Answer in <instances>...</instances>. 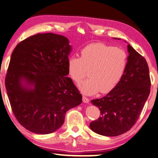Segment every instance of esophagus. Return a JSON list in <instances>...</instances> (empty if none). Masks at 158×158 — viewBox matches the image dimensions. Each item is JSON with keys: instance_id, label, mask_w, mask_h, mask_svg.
Segmentation results:
<instances>
[{"instance_id": "1", "label": "esophagus", "mask_w": 158, "mask_h": 158, "mask_svg": "<svg viewBox=\"0 0 158 158\" xmlns=\"http://www.w3.org/2000/svg\"><path fill=\"white\" fill-rule=\"evenodd\" d=\"M83 101L84 102V103H89V99L88 98H87L86 97H85V96H83Z\"/></svg>"}]
</instances>
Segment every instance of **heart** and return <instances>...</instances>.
Returning <instances> with one entry per match:
<instances>
[{
	"mask_svg": "<svg viewBox=\"0 0 158 158\" xmlns=\"http://www.w3.org/2000/svg\"><path fill=\"white\" fill-rule=\"evenodd\" d=\"M128 57L122 48L104 43H94L83 48L81 57L72 56L68 60V70L71 78L79 84L87 75L89 77L81 85L86 94L101 92L108 93L118 85L124 75Z\"/></svg>",
	"mask_w": 158,
	"mask_h": 158,
	"instance_id": "heart-1",
	"label": "heart"
}]
</instances>
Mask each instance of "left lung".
<instances>
[{
	"label": "left lung",
	"instance_id": "obj_1",
	"mask_svg": "<svg viewBox=\"0 0 158 158\" xmlns=\"http://www.w3.org/2000/svg\"><path fill=\"white\" fill-rule=\"evenodd\" d=\"M129 57L124 75L106 97L92 100L101 116L90 123L94 132L117 136L129 131L140 116L150 93L151 79L146 60L128 44Z\"/></svg>",
	"mask_w": 158,
	"mask_h": 158
}]
</instances>
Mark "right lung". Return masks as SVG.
Masks as SVG:
<instances>
[{"mask_svg": "<svg viewBox=\"0 0 158 158\" xmlns=\"http://www.w3.org/2000/svg\"><path fill=\"white\" fill-rule=\"evenodd\" d=\"M70 51L69 40L52 33L30 36L14 48L5 88L15 118L27 130L54 132L67 111L81 103L82 95L67 77Z\"/></svg>", "mask_w": 158, "mask_h": 158, "instance_id": "right-lung-1", "label": "right lung"}]
</instances>
